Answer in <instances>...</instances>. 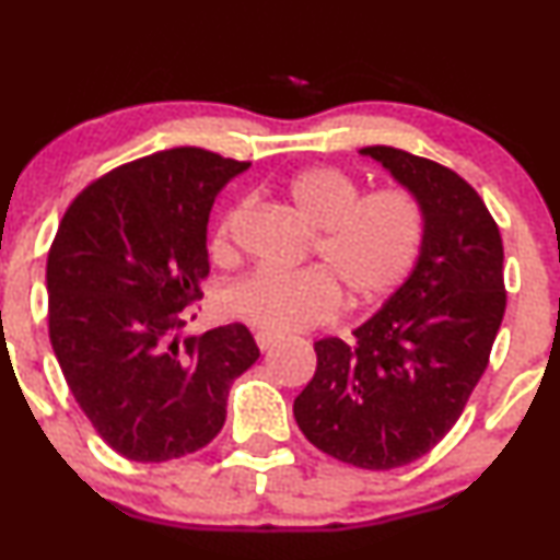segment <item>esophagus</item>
Segmentation results:
<instances>
[{
	"label": "esophagus",
	"instance_id": "obj_1",
	"mask_svg": "<svg viewBox=\"0 0 560 560\" xmlns=\"http://www.w3.org/2000/svg\"><path fill=\"white\" fill-rule=\"evenodd\" d=\"M255 341H258L260 352H266V349H271V347L276 345V341H279V336L266 334V331H258V334H255Z\"/></svg>",
	"mask_w": 560,
	"mask_h": 560
}]
</instances>
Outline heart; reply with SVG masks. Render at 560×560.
<instances>
[{
    "instance_id": "b5f03b06",
    "label": "heart",
    "mask_w": 560,
    "mask_h": 560,
    "mask_svg": "<svg viewBox=\"0 0 560 560\" xmlns=\"http://www.w3.org/2000/svg\"><path fill=\"white\" fill-rule=\"evenodd\" d=\"M360 192V182L339 166L292 174L284 198L315 229L310 258L318 268L289 273L258 268L242 276L226 289V313L281 336L328 323L339 313L341 298L349 310H368L394 294L422 255L425 213L401 187ZM242 213L245 203H237L215 221L208 245L215 262L237 260L234 229Z\"/></svg>"
}]
</instances>
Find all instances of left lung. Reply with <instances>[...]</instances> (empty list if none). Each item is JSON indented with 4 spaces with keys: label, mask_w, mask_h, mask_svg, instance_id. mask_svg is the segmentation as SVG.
Returning a JSON list of instances; mask_svg holds the SVG:
<instances>
[{
    "label": "left lung",
    "mask_w": 560,
    "mask_h": 560,
    "mask_svg": "<svg viewBox=\"0 0 560 560\" xmlns=\"http://www.w3.org/2000/svg\"><path fill=\"white\" fill-rule=\"evenodd\" d=\"M425 213L409 279L354 331L315 341L318 368L294 399L310 443L362 469L420 459L456 425L506 313L503 242L482 198L448 166L368 145Z\"/></svg>",
    "instance_id": "8db88e82"
}]
</instances>
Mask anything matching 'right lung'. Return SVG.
I'll return each mask as SVG.
<instances>
[{
  "label": "right lung",
  "mask_w": 560,
  "mask_h": 560,
  "mask_svg": "<svg viewBox=\"0 0 560 560\" xmlns=\"http://www.w3.org/2000/svg\"><path fill=\"white\" fill-rule=\"evenodd\" d=\"M247 166L192 145L151 153L93 179L59 221L51 349L96 433L132 462L208 446L234 378L260 357L242 323L177 336L203 298L213 198Z\"/></svg>",
  "instance_id": "right-lung-1"
}]
</instances>
